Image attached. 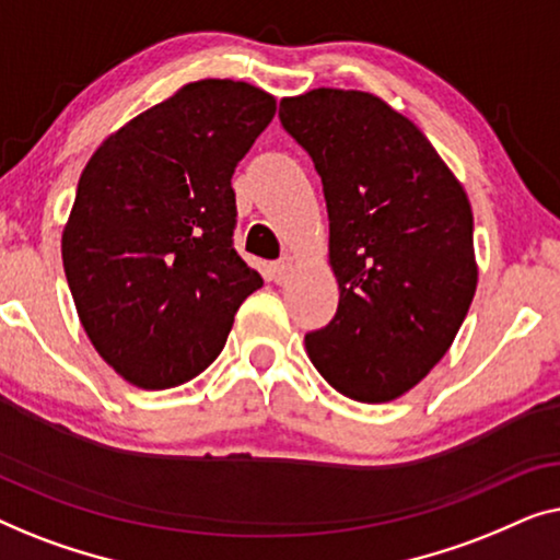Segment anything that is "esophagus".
<instances>
[{
	"mask_svg": "<svg viewBox=\"0 0 560 560\" xmlns=\"http://www.w3.org/2000/svg\"><path fill=\"white\" fill-rule=\"evenodd\" d=\"M291 269H294V261H291V258H281V261L271 264V277H273V281H277V283L287 281Z\"/></svg>",
	"mask_w": 560,
	"mask_h": 560,
	"instance_id": "1",
	"label": "esophagus"
}]
</instances>
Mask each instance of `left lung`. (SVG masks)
Returning a JSON list of instances; mask_svg holds the SVG:
<instances>
[{"mask_svg":"<svg viewBox=\"0 0 560 560\" xmlns=\"http://www.w3.org/2000/svg\"><path fill=\"white\" fill-rule=\"evenodd\" d=\"M279 119L325 187L335 319L306 335L322 377L388 404L446 355L477 291L471 205L423 131L365 91L281 98Z\"/></svg>","mask_w":560,"mask_h":560,"instance_id":"obj_1","label":"left lung"}]
</instances>
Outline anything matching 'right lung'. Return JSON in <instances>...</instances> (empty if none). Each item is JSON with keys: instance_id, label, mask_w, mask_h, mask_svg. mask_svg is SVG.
I'll return each instance as SVG.
<instances>
[{"instance_id": "obj_1", "label": "right lung", "mask_w": 560, "mask_h": 560, "mask_svg": "<svg viewBox=\"0 0 560 560\" xmlns=\"http://www.w3.org/2000/svg\"><path fill=\"white\" fill-rule=\"evenodd\" d=\"M273 114L264 89L202 78L133 116L83 167L62 269L85 335L126 383L192 381L264 287L233 250L231 177Z\"/></svg>"}]
</instances>
